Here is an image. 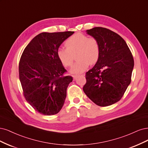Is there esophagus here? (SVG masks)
Masks as SVG:
<instances>
[{"mask_svg": "<svg viewBox=\"0 0 148 148\" xmlns=\"http://www.w3.org/2000/svg\"><path fill=\"white\" fill-rule=\"evenodd\" d=\"M73 77L74 80H75V79H76V77H77V75H73Z\"/></svg>", "mask_w": 148, "mask_h": 148, "instance_id": "34e87169", "label": "esophagus"}]
</instances>
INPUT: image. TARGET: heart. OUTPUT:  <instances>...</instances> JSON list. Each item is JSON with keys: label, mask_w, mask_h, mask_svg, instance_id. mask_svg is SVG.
I'll return each mask as SVG.
<instances>
[{"label": "heart", "mask_w": 148, "mask_h": 148, "mask_svg": "<svg viewBox=\"0 0 148 148\" xmlns=\"http://www.w3.org/2000/svg\"><path fill=\"white\" fill-rule=\"evenodd\" d=\"M66 49L59 48L56 55L61 64L64 67H69L74 60V55L76 54L78 61L69 70L71 74H77L86 71L90 64L96 63L99 58L100 47L98 41L93 37L76 33L69 37L64 42Z\"/></svg>", "instance_id": "1"}]
</instances>
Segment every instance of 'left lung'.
Masks as SVG:
<instances>
[{"label":"left lung","instance_id":"obj_1","mask_svg":"<svg viewBox=\"0 0 148 148\" xmlns=\"http://www.w3.org/2000/svg\"><path fill=\"white\" fill-rule=\"evenodd\" d=\"M99 44V58L85 74L87 82L83 90L99 106L117 103L131 82L134 60L125 41L117 33L104 27L87 31Z\"/></svg>","mask_w":148,"mask_h":148}]
</instances>
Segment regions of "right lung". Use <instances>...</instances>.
Returning <instances> with one entry per match:
<instances>
[{"label": "right lung", "instance_id": "right-lung-1", "mask_svg": "<svg viewBox=\"0 0 148 148\" xmlns=\"http://www.w3.org/2000/svg\"><path fill=\"white\" fill-rule=\"evenodd\" d=\"M74 31L42 32L24 50L19 63V77L27 103L45 116L60 112L64 103L66 90L73 77L66 70L56 51Z\"/></svg>", "mask_w": 148, "mask_h": 148}]
</instances>
